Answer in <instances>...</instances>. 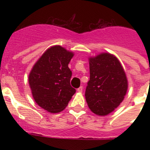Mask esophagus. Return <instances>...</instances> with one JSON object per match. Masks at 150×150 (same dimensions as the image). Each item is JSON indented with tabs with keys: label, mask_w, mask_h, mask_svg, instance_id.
<instances>
[{
	"label": "esophagus",
	"mask_w": 150,
	"mask_h": 150,
	"mask_svg": "<svg viewBox=\"0 0 150 150\" xmlns=\"http://www.w3.org/2000/svg\"><path fill=\"white\" fill-rule=\"evenodd\" d=\"M83 86H80V87H79V88H77V91L78 92H79V93H81L82 91H83Z\"/></svg>",
	"instance_id": "esophagus-1"
}]
</instances>
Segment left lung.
I'll return each mask as SVG.
<instances>
[{"mask_svg": "<svg viewBox=\"0 0 150 150\" xmlns=\"http://www.w3.org/2000/svg\"><path fill=\"white\" fill-rule=\"evenodd\" d=\"M88 60L90 79L86 100L94 113L106 116L120 105L126 95V75L120 61L110 53L104 52Z\"/></svg>", "mask_w": 150, "mask_h": 150, "instance_id": "obj_1", "label": "left lung"}]
</instances>
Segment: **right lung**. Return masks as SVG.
<instances>
[{
	"label": "right lung",
	"instance_id": "obj_1",
	"mask_svg": "<svg viewBox=\"0 0 150 150\" xmlns=\"http://www.w3.org/2000/svg\"><path fill=\"white\" fill-rule=\"evenodd\" d=\"M74 56L61 46L45 52L35 63L28 76L33 98L48 112L56 113L65 109L76 89L71 86L72 72L68 64Z\"/></svg>",
	"mask_w": 150,
	"mask_h": 150
}]
</instances>
